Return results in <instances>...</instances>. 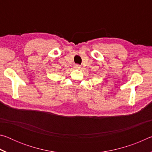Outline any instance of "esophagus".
<instances>
[{
    "instance_id": "1",
    "label": "esophagus",
    "mask_w": 152,
    "mask_h": 152,
    "mask_svg": "<svg viewBox=\"0 0 152 152\" xmlns=\"http://www.w3.org/2000/svg\"><path fill=\"white\" fill-rule=\"evenodd\" d=\"M74 67H75V68H80V66L78 65V64H76V65L74 66Z\"/></svg>"
}]
</instances>
